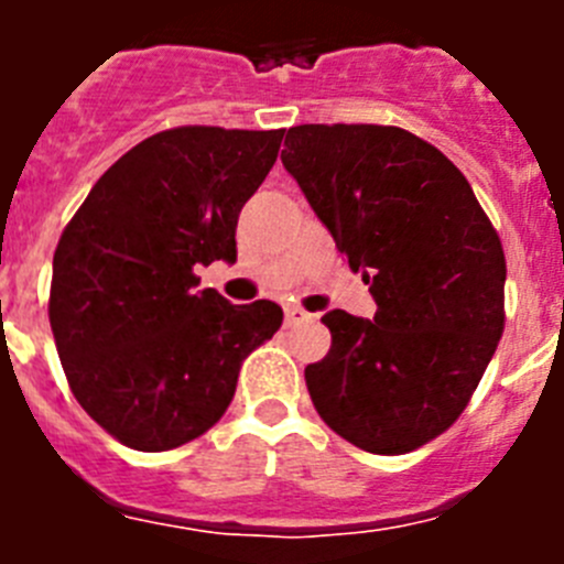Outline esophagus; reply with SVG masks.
Here are the masks:
<instances>
[{
	"label": "esophagus",
	"instance_id": "obj_1",
	"mask_svg": "<svg viewBox=\"0 0 564 564\" xmlns=\"http://www.w3.org/2000/svg\"><path fill=\"white\" fill-rule=\"evenodd\" d=\"M307 318H311V313L302 311V307H296V305L285 307V325H288V327L299 325V322H307Z\"/></svg>",
	"mask_w": 564,
	"mask_h": 564
}]
</instances>
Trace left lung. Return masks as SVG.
Instances as JSON below:
<instances>
[{
    "label": "left lung",
    "instance_id": "1",
    "mask_svg": "<svg viewBox=\"0 0 564 564\" xmlns=\"http://www.w3.org/2000/svg\"><path fill=\"white\" fill-rule=\"evenodd\" d=\"M296 177L376 316H322L330 352L307 364L313 406L372 455H406L460 417L506 327V253L460 169L401 127L302 123Z\"/></svg>",
    "mask_w": 564,
    "mask_h": 564
}]
</instances>
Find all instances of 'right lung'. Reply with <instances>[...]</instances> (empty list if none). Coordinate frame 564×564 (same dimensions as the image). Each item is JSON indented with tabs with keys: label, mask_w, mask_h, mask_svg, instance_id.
Returning <instances> with one entry per match:
<instances>
[{
	"label": "right lung",
	"mask_w": 564,
	"mask_h": 564,
	"mask_svg": "<svg viewBox=\"0 0 564 564\" xmlns=\"http://www.w3.org/2000/svg\"><path fill=\"white\" fill-rule=\"evenodd\" d=\"M285 129L177 127L115 161L67 223L50 282L64 376L98 426L138 452L200 437L231 403L282 307L197 291V265L237 259V220Z\"/></svg>",
	"instance_id": "1"
}]
</instances>
